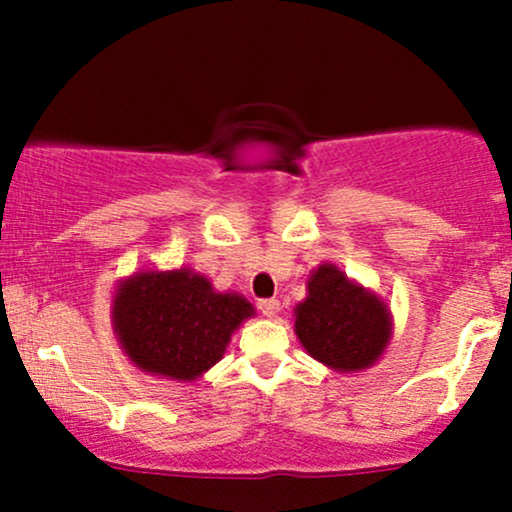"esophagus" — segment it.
<instances>
[{
    "label": "esophagus",
    "mask_w": 512,
    "mask_h": 512,
    "mask_svg": "<svg viewBox=\"0 0 512 512\" xmlns=\"http://www.w3.org/2000/svg\"><path fill=\"white\" fill-rule=\"evenodd\" d=\"M257 308L262 310L264 317H276L281 310V303L276 301V298H262V301L257 303Z\"/></svg>",
    "instance_id": "34e87169"
}]
</instances>
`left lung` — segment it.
Here are the masks:
<instances>
[{
    "label": "left lung",
    "instance_id": "8db88e82",
    "mask_svg": "<svg viewBox=\"0 0 512 512\" xmlns=\"http://www.w3.org/2000/svg\"><path fill=\"white\" fill-rule=\"evenodd\" d=\"M296 337L320 363L354 373L383 356L392 337V317L375 293L334 264H320L308 279V298L296 305Z\"/></svg>",
    "mask_w": 512,
    "mask_h": 512
}]
</instances>
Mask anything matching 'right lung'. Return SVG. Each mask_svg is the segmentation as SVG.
Wrapping results in <instances>:
<instances>
[{"mask_svg":"<svg viewBox=\"0 0 512 512\" xmlns=\"http://www.w3.org/2000/svg\"><path fill=\"white\" fill-rule=\"evenodd\" d=\"M255 308L238 293L214 291L192 269H146L113 296V327L129 361L168 380H197L221 361L231 334Z\"/></svg>","mask_w":512,"mask_h":512,"instance_id":"obj_1","label":"right lung"}]
</instances>
